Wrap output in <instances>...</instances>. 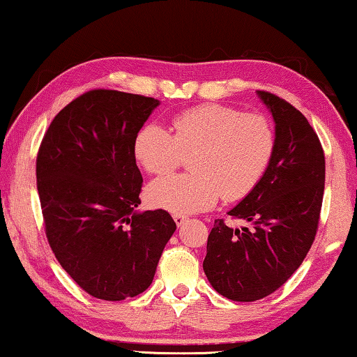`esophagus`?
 Returning a JSON list of instances; mask_svg holds the SVG:
<instances>
[{"mask_svg":"<svg viewBox=\"0 0 357 357\" xmlns=\"http://www.w3.org/2000/svg\"><path fill=\"white\" fill-rule=\"evenodd\" d=\"M173 219H174V222H176L178 227H181V225H183L184 222H188L189 218L188 216H183V214H174Z\"/></svg>","mask_w":357,"mask_h":357,"instance_id":"1","label":"esophagus"}]
</instances>
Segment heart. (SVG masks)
I'll list each match as a JSON object with an SVG mask.
<instances>
[{
	"instance_id": "obj_1",
	"label": "heart",
	"mask_w": 357,
	"mask_h": 357,
	"mask_svg": "<svg viewBox=\"0 0 357 357\" xmlns=\"http://www.w3.org/2000/svg\"><path fill=\"white\" fill-rule=\"evenodd\" d=\"M173 135L155 122L144 123L133 139V155L151 174L176 168L183 154L189 174L160 178L148 188V200L169 213L192 214L214 206L222 195L238 200L256 188L275 151V132L260 114L235 107L200 105L172 121Z\"/></svg>"
}]
</instances>
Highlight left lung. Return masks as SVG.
Listing matches in <instances>:
<instances>
[{"instance_id": "1", "label": "left lung", "mask_w": 357, "mask_h": 357, "mask_svg": "<svg viewBox=\"0 0 357 357\" xmlns=\"http://www.w3.org/2000/svg\"><path fill=\"white\" fill-rule=\"evenodd\" d=\"M275 122L267 172L227 214L251 227L214 220L203 270L220 296L254 302L291 278L314 241L324 195L326 160L307 117L273 93L257 90Z\"/></svg>"}]
</instances>
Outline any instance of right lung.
<instances>
[{"instance_id":"1","label":"right lung","mask_w":357,"mask_h":357,"mask_svg":"<svg viewBox=\"0 0 357 357\" xmlns=\"http://www.w3.org/2000/svg\"><path fill=\"white\" fill-rule=\"evenodd\" d=\"M160 101L117 90L73 100L36 160L49 245L84 291L117 302L144 292L176 230L163 209L137 211L143 178L133 139Z\"/></svg>"}]
</instances>
